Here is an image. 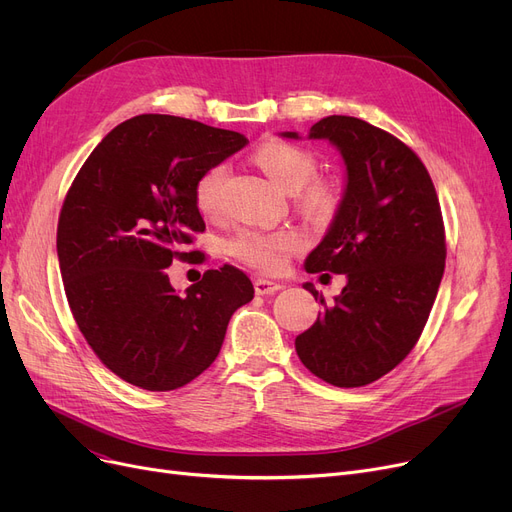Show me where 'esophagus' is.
Returning a JSON list of instances; mask_svg holds the SVG:
<instances>
[{"label":"esophagus","instance_id":"1","mask_svg":"<svg viewBox=\"0 0 512 512\" xmlns=\"http://www.w3.org/2000/svg\"><path fill=\"white\" fill-rule=\"evenodd\" d=\"M253 284H255V292L261 294V297H265V294H274V292H278L282 288L278 282L265 280V278H257Z\"/></svg>","mask_w":512,"mask_h":512}]
</instances>
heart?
<instances>
[{
    "mask_svg": "<svg viewBox=\"0 0 512 512\" xmlns=\"http://www.w3.org/2000/svg\"><path fill=\"white\" fill-rule=\"evenodd\" d=\"M253 161L284 193H297L299 201L311 209H326L334 195L326 180L311 178L315 174L313 155L288 141L272 139L253 151ZM226 166L215 164L207 168L195 182L193 199L197 209L215 218L222 211V186ZM307 247V236L297 228L257 230L240 228L226 242L228 253L263 274H280L292 255Z\"/></svg>",
    "mask_w": 512,
    "mask_h": 512,
    "instance_id": "1",
    "label": "heart"
}]
</instances>
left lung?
<instances>
[{
	"instance_id": "8db88e82",
	"label": "left lung",
	"mask_w": 512,
	"mask_h": 512,
	"mask_svg": "<svg viewBox=\"0 0 512 512\" xmlns=\"http://www.w3.org/2000/svg\"><path fill=\"white\" fill-rule=\"evenodd\" d=\"M309 139L338 147L346 188L305 270L344 274L346 286L294 346L319 380L359 388L392 371L425 328L446 263L442 209L423 161L394 134L328 116L311 126ZM305 288L317 301L313 284Z\"/></svg>"
}]
</instances>
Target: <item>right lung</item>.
Segmentation results:
<instances>
[{
	"label": "right lung",
	"instance_id": "right-lung-1",
	"mask_svg": "<svg viewBox=\"0 0 512 512\" xmlns=\"http://www.w3.org/2000/svg\"><path fill=\"white\" fill-rule=\"evenodd\" d=\"M245 134L197 120L143 114L93 149L64 199L58 259L78 330L99 361L151 392L193 382L218 357L232 313L253 299L234 265L207 270L178 294L166 267L205 222L197 178L240 151Z\"/></svg>",
	"mask_w": 512,
	"mask_h": 512
}]
</instances>
